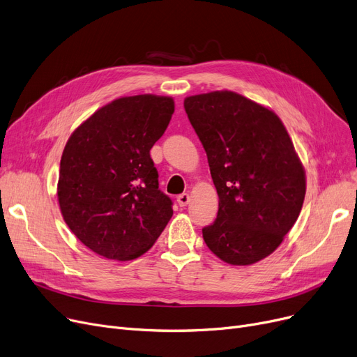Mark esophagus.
<instances>
[{
    "label": "esophagus",
    "mask_w": 357,
    "mask_h": 357,
    "mask_svg": "<svg viewBox=\"0 0 357 357\" xmlns=\"http://www.w3.org/2000/svg\"><path fill=\"white\" fill-rule=\"evenodd\" d=\"M176 201H178V204H179L181 207H185V206H187V204L190 203V201H191V197H190L188 194H181V195H178Z\"/></svg>",
    "instance_id": "esophagus-1"
}]
</instances>
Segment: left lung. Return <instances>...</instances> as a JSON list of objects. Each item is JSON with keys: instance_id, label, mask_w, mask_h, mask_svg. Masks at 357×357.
<instances>
[{"instance_id": "1", "label": "left lung", "mask_w": 357, "mask_h": 357, "mask_svg": "<svg viewBox=\"0 0 357 357\" xmlns=\"http://www.w3.org/2000/svg\"><path fill=\"white\" fill-rule=\"evenodd\" d=\"M219 195L217 219L203 229L210 251L231 266L268 257L298 220L305 170L273 111L235 91L183 100Z\"/></svg>"}]
</instances>
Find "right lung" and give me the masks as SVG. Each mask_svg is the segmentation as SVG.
Returning <instances> with one entry per match:
<instances>
[{"instance_id": "obj_1", "label": "right lung", "mask_w": 357, "mask_h": 357, "mask_svg": "<svg viewBox=\"0 0 357 357\" xmlns=\"http://www.w3.org/2000/svg\"><path fill=\"white\" fill-rule=\"evenodd\" d=\"M175 111L172 98L138 95L100 107L63 151L58 201L73 234L107 259L149 251L174 214L150 150Z\"/></svg>"}]
</instances>
